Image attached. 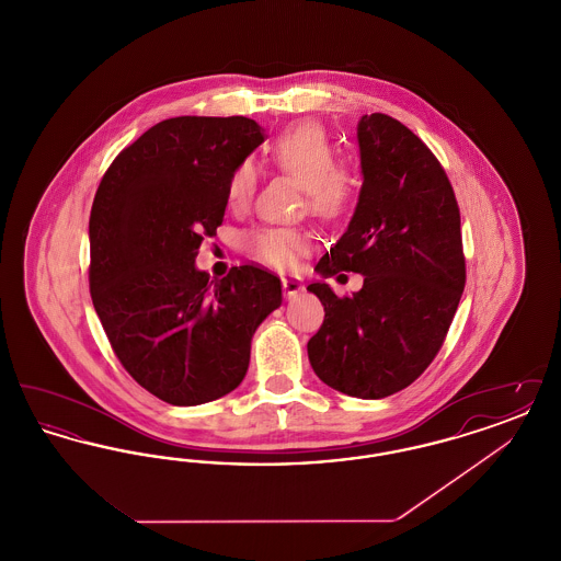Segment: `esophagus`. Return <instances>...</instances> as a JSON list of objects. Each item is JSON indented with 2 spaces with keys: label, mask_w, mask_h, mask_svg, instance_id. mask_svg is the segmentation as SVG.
Masks as SVG:
<instances>
[{
  "label": "esophagus",
  "mask_w": 561,
  "mask_h": 561,
  "mask_svg": "<svg viewBox=\"0 0 561 561\" xmlns=\"http://www.w3.org/2000/svg\"><path fill=\"white\" fill-rule=\"evenodd\" d=\"M282 286H284L286 298H294L296 294H300L305 290L302 282H300V279H296V277H282Z\"/></svg>",
  "instance_id": "1"
}]
</instances>
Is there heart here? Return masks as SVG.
<instances>
[{
	"label": "heart",
	"mask_w": 561,
	"mask_h": 561,
	"mask_svg": "<svg viewBox=\"0 0 561 561\" xmlns=\"http://www.w3.org/2000/svg\"><path fill=\"white\" fill-rule=\"evenodd\" d=\"M268 156L273 163L302 187L305 206L323 220H334L353 204L357 179L345 163H336V149L325 130L313 124H294L279 134ZM256 172L252 161L236 165L227 181V202L243 208L254 193ZM309 248V236L296 227H256L243 236V250L259 263L273 268H290Z\"/></svg>",
	"instance_id": "1"
}]
</instances>
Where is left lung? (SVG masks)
I'll use <instances>...</instances> for the list:
<instances>
[{
	"label": "left lung",
	"mask_w": 561,
	"mask_h": 561,
	"mask_svg": "<svg viewBox=\"0 0 561 561\" xmlns=\"http://www.w3.org/2000/svg\"><path fill=\"white\" fill-rule=\"evenodd\" d=\"M364 185L347 231L316 271L364 275L353 296L309 284L325 318L309 341L321 380L351 398L380 400L412 385L444 345L465 290L460 210L427 145L373 113L357 124Z\"/></svg>",
	"instance_id": "8db88e82"
}]
</instances>
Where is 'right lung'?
Returning a JSON list of instances; mask_svg holds the SVG:
<instances>
[{
  "mask_svg": "<svg viewBox=\"0 0 561 561\" xmlns=\"http://www.w3.org/2000/svg\"><path fill=\"white\" fill-rule=\"evenodd\" d=\"M265 134L254 119L170 117L108 165L90 213V294L134 380L172 405L231 393L256 328L282 305V282L241 265L222 279L195 267L216 236L227 181Z\"/></svg>",
  "mask_w": 561,
  "mask_h": 561,
  "instance_id": "1",
  "label": "right lung"
}]
</instances>
